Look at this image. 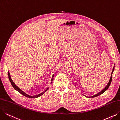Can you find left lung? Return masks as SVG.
<instances>
[{
  "mask_svg": "<svg viewBox=\"0 0 120 120\" xmlns=\"http://www.w3.org/2000/svg\"><path fill=\"white\" fill-rule=\"evenodd\" d=\"M114 68H115V66H114V68H113V70H112V73H111V77H110V80L109 81V82H108V84H107V85H106V87H105L101 91V92H99L97 94H95V95H93V96H92V97H88V98H94V97H98V96H99V95H101V94H102L103 93H104L105 91H106L108 89V88L109 87V86H110V84H111V82H112V75H113V71H114Z\"/></svg>",
  "mask_w": 120,
  "mask_h": 120,
  "instance_id": "left-lung-1",
  "label": "left lung"
}]
</instances>
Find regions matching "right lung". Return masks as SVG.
Instances as JSON below:
<instances>
[{"mask_svg":"<svg viewBox=\"0 0 120 120\" xmlns=\"http://www.w3.org/2000/svg\"><path fill=\"white\" fill-rule=\"evenodd\" d=\"M8 78H9V81H10V83H11V85H12V87H13L14 89H15L16 90H17L18 92H19L20 94H22L23 95H24V96H25V97H27V98H38V97H39L41 96V95L43 94H44V93H45V92H46V91L49 89V87L47 88L44 91V92H43L42 93H41V94H37V95H28L27 94H26V93L24 92L23 91H22L21 89H20V88H19L18 87V86H17L15 85V84L14 83V82L13 81L12 79L11 78V76H10V73H9V71L8 72ZM54 77V74H53V75L52 76V79H51V81H52V82H51V85L52 83V81L53 80Z\"/></svg>","mask_w":120,"mask_h":120,"instance_id":"add662e5","label":"right lung"}]
</instances>
